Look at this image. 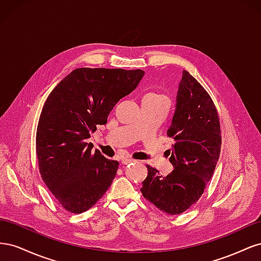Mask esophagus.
I'll list each match as a JSON object with an SVG mask.
<instances>
[{"label": "esophagus", "instance_id": "1", "mask_svg": "<svg viewBox=\"0 0 261 261\" xmlns=\"http://www.w3.org/2000/svg\"><path fill=\"white\" fill-rule=\"evenodd\" d=\"M133 161H135L134 159H130V158H122L121 159V162H122V164H128V163H130V162H133Z\"/></svg>", "mask_w": 261, "mask_h": 261}]
</instances>
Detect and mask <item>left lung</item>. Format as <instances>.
Returning <instances> with one entry per match:
<instances>
[{"label": "left lung", "instance_id": "8db88e82", "mask_svg": "<svg viewBox=\"0 0 261 261\" xmlns=\"http://www.w3.org/2000/svg\"><path fill=\"white\" fill-rule=\"evenodd\" d=\"M168 136L173 171L162 176L149 167L141 194L161 211L179 215L200 198L215 172L221 150L218 112L203 87L183 70Z\"/></svg>", "mask_w": 261, "mask_h": 261}]
</instances>
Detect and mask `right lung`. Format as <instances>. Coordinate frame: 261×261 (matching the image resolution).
<instances>
[{"mask_svg":"<svg viewBox=\"0 0 261 261\" xmlns=\"http://www.w3.org/2000/svg\"><path fill=\"white\" fill-rule=\"evenodd\" d=\"M141 69L77 68L55 87L39 118L36 149L41 177L67 211L97 203L116 175L118 162L86 143L115 105L136 89Z\"/></svg>","mask_w":261,"mask_h":261,"instance_id":"obj_1","label":"right lung"}]
</instances>
